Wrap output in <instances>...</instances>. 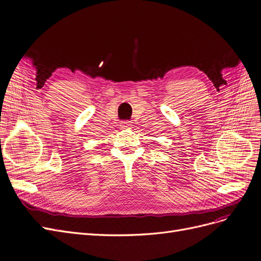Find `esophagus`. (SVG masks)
I'll return each instance as SVG.
<instances>
[{
  "mask_svg": "<svg viewBox=\"0 0 261 261\" xmlns=\"http://www.w3.org/2000/svg\"><path fill=\"white\" fill-rule=\"evenodd\" d=\"M121 126H122L123 128H129L130 126H132V123L129 121H124V122H122Z\"/></svg>",
  "mask_w": 261,
  "mask_h": 261,
  "instance_id": "1",
  "label": "esophagus"
}]
</instances>
